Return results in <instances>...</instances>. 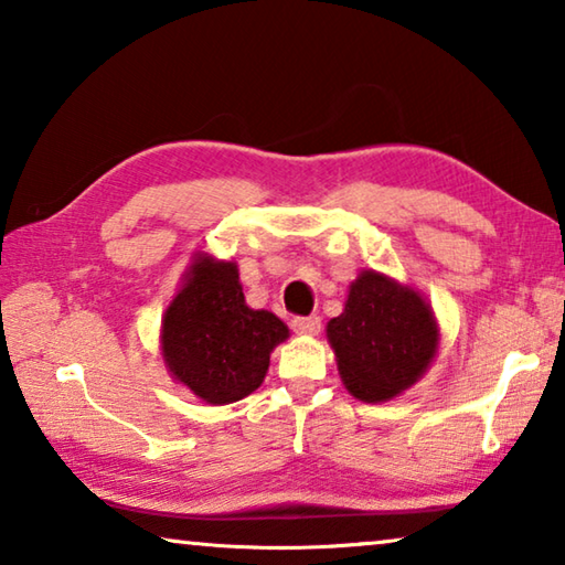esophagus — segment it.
Listing matches in <instances>:
<instances>
[{
	"mask_svg": "<svg viewBox=\"0 0 565 565\" xmlns=\"http://www.w3.org/2000/svg\"><path fill=\"white\" fill-rule=\"evenodd\" d=\"M291 329L296 333H301V337H317L319 329H321V319L313 313V317H296L291 321Z\"/></svg>",
	"mask_w": 565,
	"mask_h": 565,
	"instance_id": "obj_1",
	"label": "esophagus"
}]
</instances>
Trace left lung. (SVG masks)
<instances>
[{
    "mask_svg": "<svg viewBox=\"0 0 565 565\" xmlns=\"http://www.w3.org/2000/svg\"><path fill=\"white\" fill-rule=\"evenodd\" d=\"M343 386L369 404L404 394L438 351V323L424 296L376 271L351 284L343 313L327 323Z\"/></svg>",
    "mask_w": 565,
    "mask_h": 565,
    "instance_id": "1",
    "label": "left lung"
}]
</instances>
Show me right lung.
<instances>
[{
    "label": "right lung",
    "instance_id": "add662e5",
    "mask_svg": "<svg viewBox=\"0 0 565 565\" xmlns=\"http://www.w3.org/2000/svg\"><path fill=\"white\" fill-rule=\"evenodd\" d=\"M289 327L271 311L248 309L234 262L196 254L161 319V356L177 384L212 406L262 386L274 347Z\"/></svg>",
    "mask_w": 565,
    "mask_h": 565
}]
</instances>
